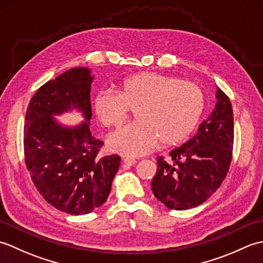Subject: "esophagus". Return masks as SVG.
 I'll list each match as a JSON object with an SVG mask.
<instances>
[{"instance_id":"1","label":"esophagus","mask_w":263,"mask_h":263,"mask_svg":"<svg viewBox=\"0 0 263 263\" xmlns=\"http://www.w3.org/2000/svg\"><path fill=\"white\" fill-rule=\"evenodd\" d=\"M123 163H124V166H126V167H130V166H133V165H135V164L137 163V160H136L135 158L126 157V158L123 159Z\"/></svg>"}]
</instances>
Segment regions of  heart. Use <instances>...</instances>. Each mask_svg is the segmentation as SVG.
Segmentation results:
<instances>
[{
    "label": "heart",
    "mask_w": 263,
    "mask_h": 263,
    "mask_svg": "<svg viewBox=\"0 0 263 263\" xmlns=\"http://www.w3.org/2000/svg\"><path fill=\"white\" fill-rule=\"evenodd\" d=\"M93 109L103 126L120 130L136 110L137 123L109 140L110 147L127 156L148 154L160 141L180 143L191 135L204 109V96L191 81L142 72L125 78L119 92L103 89L93 99Z\"/></svg>",
    "instance_id": "heart-1"
}]
</instances>
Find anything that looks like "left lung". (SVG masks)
Returning a JSON list of instances; mask_svg holds the SVG:
<instances>
[{"label":"left lung","mask_w":263,"mask_h":263,"mask_svg":"<svg viewBox=\"0 0 263 263\" xmlns=\"http://www.w3.org/2000/svg\"><path fill=\"white\" fill-rule=\"evenodd\" d=\"M216 97L215 109L201 123L197 135L173 149L170 160L157 157L152 189L167 208L185 210L203 203L230 170L234 144L232 103L219 88Z\"/></svg>","instance_id":"1"}]
</instances>
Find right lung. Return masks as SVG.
<instances>
[{
  "label": "right lung",
  "instance_id": "right-lung-1",
  "mask_svg": "<svg viewBox=\"0 0 263 263\" xmlns=\"http://www.w3.org/2000/svg\"><path fill=\"white\" fill-rule=\"evenodd\" d=\"M91 82L87 68L65 71L38 89L26 111L24 154L31 181L49 204L69 215L102 205L121 163L119 155L99 156L104 142L91 136ZM71 104L87 121L76 129L61 127L51 117Z\"/></svg>",
  "mask_w": 263,
  "mask_h": 263
}]
</instances>
